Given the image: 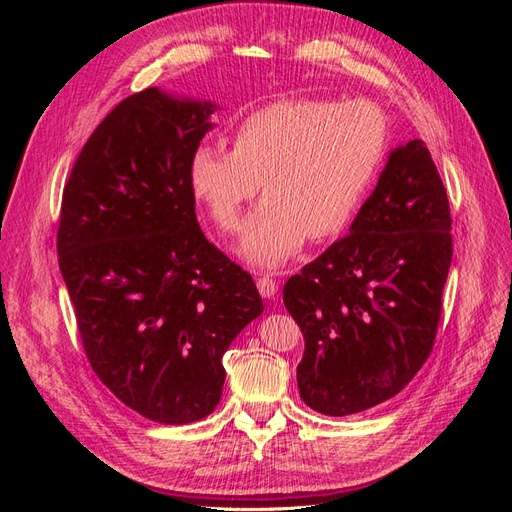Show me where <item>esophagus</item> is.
<instances>
[{
    "instance_id": "1",
    "label": "esophagus",
    "mask_w": 512,
    "mask_h": 512,
    "mask_svg": "<svg viewBox=\"0 0 512 512\" xmlns=\"http://www.w3.org/2000/svg\"><path fill=\"white\" fill-rule=\"evenodd\" d=\"M258 292L262 294L265 299H273L277 294V282L269 275H262L258 277Z\"/></svg>"
}]
</instances>
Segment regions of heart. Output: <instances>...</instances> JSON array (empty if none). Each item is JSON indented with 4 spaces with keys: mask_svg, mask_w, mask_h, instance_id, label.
I'll use <instances>...</instances> for the list:
<instances>
[{
    "mask_svg": "<svg viewBox=\"0 0 512 512\" xmlns=\"http://www.w3.org/2000/svg\"><path fill=\"white\" fill-rule=\"evenodd\" d=\"M389 121L369 100L288 98L256 108L232 132V153L198 147L190 188L222 232L239 228L243 209L265 203L245 222L239 254L280 267L307 237H337L386 158Z\"/></svg>",
    "mask_w": 512,
    "mask_h": 512,
    "instance_id": "b5f03b06",
    "label": "heart"
}]
</instances>
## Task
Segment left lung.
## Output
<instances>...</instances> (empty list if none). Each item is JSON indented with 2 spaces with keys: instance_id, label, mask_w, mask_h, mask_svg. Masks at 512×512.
Listing matches in <instances>:
<instances>
[{
  "instance_id": "obj_1",
  "label": "left lung",
  "mask_w": 512,
  "mask_h": 512,
  "mask_svg": "<svg viewBox=\"0 0 512 512\" xmlns=\"http://www.w3.org/2000/svg\"><path fill=\"white\" fill-rule=\"evenodd\" d=\"M453 258L451 207L423 141L391 151L346 237L284 286L301 327L299 395L327 416L395 397L436 339Z\"/></svg>"
}]
</instances>
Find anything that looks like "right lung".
<instances>
[{"mask_svg":"<svg viewBox=\"0 0 512 512\" xmlns=\"http://www.w3.org/2000/svg\"><path fill=\"white\" fill-rule=\"evenodd\" d=\"M213 111L138 91L89 136L61 198L59 269L91 369L164 425L215 410L222 356L262 314L252 275L196 220L190 162Z\"/></svg>","mask_w":512,"mask_h":512,"instance_id":"1","label":"right lung"}]
</instances>
